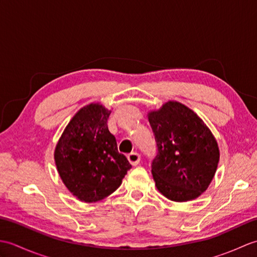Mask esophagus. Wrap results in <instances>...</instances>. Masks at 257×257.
Wrapping results in <instances>:
<instances>
[{"label":"esophagus","instance_id":"esophagus-1","mask_svg":"<svg viewBox=\"0 0 257 257\" xmlns=\"http://www.w3.org/2000/svg\"><path fill=\"white\" fill-rule=\"evenodd\" d=\"M128 161L132 163L133 166H137L138 163L140 162V159H141V157H140V155L139 154H137V152H133V154H130V155H128Z\"/></svg>","mask_w":257,"mask_h":257}]
</instances>
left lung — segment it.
<instances>
[{"label": "left lung", "mask_w": 257, "mask_h": 257, "mask_svg": "<svg viewBox=\"0 0 257 257\" xmlns=\"http://www.w3.org/2000/svg\"><path fill=\"white\" fill-rule=\"evenodd\" d=\"M158 155L151 172L156 187L174 202L194 200L209 188L220 160L219 145L192 109L174 100L148 112Z\"/></svg>", "instance_id": "1"}]
</instances>
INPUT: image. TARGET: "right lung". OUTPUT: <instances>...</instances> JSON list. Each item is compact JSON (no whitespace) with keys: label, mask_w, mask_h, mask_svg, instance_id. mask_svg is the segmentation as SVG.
Listing matches in <instances>:
<instances>
[{"label":"right lung","mask_w":257,"mask_h":257,"mask_svg":"<svg viewBox=\"0 0 257 257\" xmlns=\"http://www.w3.org/2000/svg\"><path fill=\"white\" fill-rule=\"evenodd\" d=\"M110 110L91 102L75 113L56 145L54 159L65 187L86 203L100 201L121 184L132 165L109 133Z\"/></svg>","instance_id":"right-lung-1"}]
</instances>
